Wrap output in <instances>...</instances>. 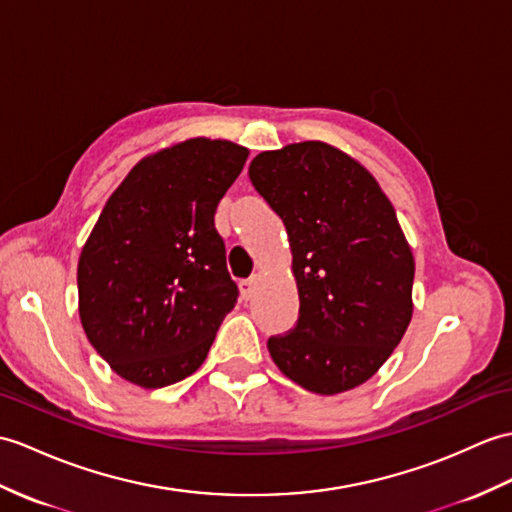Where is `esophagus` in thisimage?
<instances>
[{
  "label": "esophagus",
  "mask_w": 512,
  "mask_h": 512,
  "mask_svg": "<svg viewBox=\"0 0 512 512\" xmlns=\"http://www.w3.org/2000/svg\"><path fill=\"white\" fill-rule=\"evenodd\" d=\"M257 283H259V277H251V279H244V281H240V290H242V296H244L246 301H251L253 296H255Z\"/></svg>",
  "instance_id": "esophagus-1"
}]
</instances>
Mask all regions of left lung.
<instances>
[{
  "mask_svg": "<svg viewBox=\"0 0 512 512\" xmlns=\"http://www.w3.org/2000/svg\"><path fill=\"white\" fill-rule=\"evenodd\" d=\"M248 176L285 224L299 288L294 329L268 338L272 362L316 395L364 384L412 318L414 257L395 207L325 141L259 152Z\"/></svg>",
  "mask_w": 512,
  "mask_h": 512,
  "instance_id": "8db88e82",
  "label": "left lung"
}]
</instances>
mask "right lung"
Segmentation results:
<instances>
[{"label":"right lung","instance_id":"add662e5","mask_svg":"<svg viewBox=\"0 0 512 512\" xmlns=\"http://www.w3.org/2000/svg\"><path fill=\"white\" fill-rule=\"evenodd\" d=\"M248 150L194 137L141 159L82 246L78 312L93 349L126 382L163 388L205 362L237 303L213 224Z\"/></svg>","mask_w":512,"mask_h":512}]
</instances>
